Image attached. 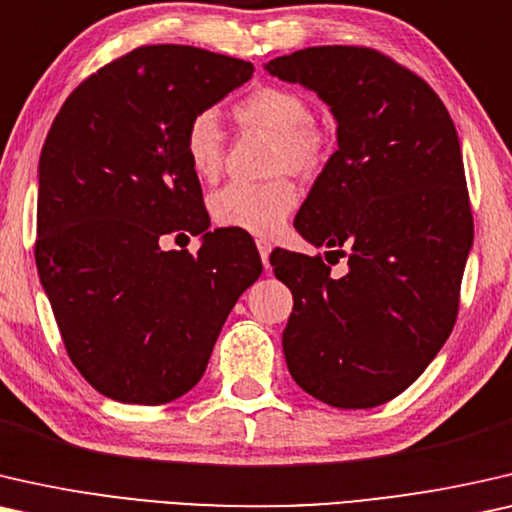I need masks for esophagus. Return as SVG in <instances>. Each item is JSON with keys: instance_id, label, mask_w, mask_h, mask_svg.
<instances>
[{"instance_id": "34e87169", "label": "esophagus", "mask_w": 512, "mask_h": 512, "mask_svg": "<svg viewBox=\"0 0 512 512\" xmlns=\"http://www.w3.org/2000/svg\"><path fill=\"white\" fill-rule=\"evenodd\" d=\"M257 250H259V257H262V264L266 266V269H269V255H271V243H269V241H264V239H259V241H257Z\"/></svg>"}]
</instances>
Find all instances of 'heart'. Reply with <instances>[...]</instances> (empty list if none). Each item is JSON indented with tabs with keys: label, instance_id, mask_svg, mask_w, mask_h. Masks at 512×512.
<instances>
[{
	"label": "heart",
	"instance_id": "heart-1",
	"mask_svg": "<svg viewBox=\"0 0 512 512\" xmlns=\"http://www.w3.org/2000/svg\"><path fill=\"white\" fill-rule=\"evenodd\" d=\"M241 127L276 136L271 174L311 176L325 162L329 136L311 118V104L301 92L285 85H259L234 106ZM185 160L201 181H213L225 160V136L211 111L192 115L183 136ZM299 204V192L287 178L269 183H232L211 197V215L222 227L271 236Z\"/></svg>",
	"mask_w": 512,
	"mask_h": 512
}]
</instances>
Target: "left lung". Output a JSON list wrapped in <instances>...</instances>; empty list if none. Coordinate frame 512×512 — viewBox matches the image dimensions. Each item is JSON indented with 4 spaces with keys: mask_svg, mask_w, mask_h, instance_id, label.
<instances>
[{
    "mask_svg": "<svg viewBox=\"0 0 512 512\" xmlns=\"http://www.w3.org/2000/svg\"><path fill=\"white\" fill-rule=\"evenodd\" d=\"M264 69L318 92L338 122V150L294 227L348 257V271L271 253L294 297L287 369L334 408L380 406L420 378L457 320L473 218L455 122L420 76L373 48H304Z\"/></svg>",
    "mask_w": 512,
    "mask_h": 512,
    "instance_id": "left-lung-1",
    "label": "left lung"
}]
</instances>
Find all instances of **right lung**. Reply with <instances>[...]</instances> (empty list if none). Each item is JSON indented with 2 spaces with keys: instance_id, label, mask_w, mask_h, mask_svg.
Listing matches in <instances>:
<instances>
[{
  "instance_id": "right-lung-1",
  "label": "right lung",
  "mask_w": 512,
  "mask_h": 512,
  "mask_svg": "<svg viewBox=\"0 0 512 512\" xmlns=\"http://www.w3.org/2000/svg\"><path fill=\"white\" fill-rule=\"evenodd\" d=\"M253 71L211 50L141 46L85 78L55 115L34 257L69 359L104 397L160 406L190 392L262 273L248 234L208 232L183 150L192 115ZM185 231L202 234L197 256L159 248Z\"/></svg>"
}]
</instances>
